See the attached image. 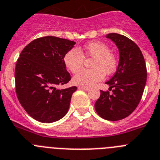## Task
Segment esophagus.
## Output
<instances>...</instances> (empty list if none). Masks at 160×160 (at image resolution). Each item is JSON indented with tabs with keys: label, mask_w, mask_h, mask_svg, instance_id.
<instances>
[{
	"label": "esophagus",
	"mask_w": 160,
	"mask_h": 160,
	"mask_svg": "<svg viewBox=\"0 0 160 160\" xmlns=\"http://www.w3.org/2000/svg\"><path fill=\"white\" fill-rule=\"evenodd\" d=\"M78 88L80 89V90H84V91H88L89 89H90V88H88V87H83V86H79Z\"/></svg>",
	"instance_id": "1"
}]
</instances>
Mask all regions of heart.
<instances>
[{"mask_svg":"<svg viewBox=\"0 0 160 160\" xmlns=\"http://www.w3.org/2000/svg\"><path fill=\"white\" fill-rule=\"evenodd\" d=\"M83 54L92 57V69H82L73 77L75 84L83 87H89L103 79L105 74L115 72L118 66V59L112 52L108 44L101 41H92L84 46L83 51L73 48L64 55V61L66 67L72 72H77L80 69L84 61Z\"/></svg>","mask_w":160,"mask_h":160,"instance_id":"b5f03b06","label":"heart"}]
</instances>
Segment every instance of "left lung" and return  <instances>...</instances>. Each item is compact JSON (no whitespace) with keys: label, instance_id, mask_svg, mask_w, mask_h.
I'll return each mask as SVG.
<instances>
[{"label":"left lung","instance_id":"1","mask_svg":"<svg viewBox=\"0 0 160 160\" xmlns=\"http://www.w3.org/2000/svg\"><path fill=\"white\" fill-rule=\"evenodd\" d=\"M106 37L119 48V62L116 72L106 82L112 92L100 90L95 109L103 119L116 121L128 116L137 108L146 84L147 68L142 52L131 39L117 33H109Z\"/></svg>","mask_w":160,"mask_h":160}]
</instances>
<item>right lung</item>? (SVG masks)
I'll list each match as a JSON object with an SVG mask.
<instances>
[{
  "label": "right lung",
  "instance_id": "1",
  "mask_svg": "<svg viewBox=\"0 0 160 160\" xmlns=\"http://www.w3.org/2000/svg\"><path fill=\"white\" fill-rule=\"evenodd\" d=\"M76 43L57 37L37 38L20 54L15 68L16 93L31 117L41 123H52L67 114L76 86H57L71 80L64 57Z\"/></svg>",
  "mask_w": 160,
  "mask_h": 160
}]
</instances>
